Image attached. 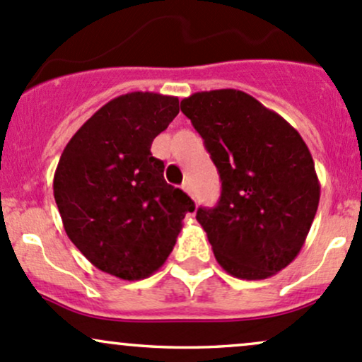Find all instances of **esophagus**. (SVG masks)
I'll return each instance as SVG.
<instances>
[{"mask_svg":"<svg viewBox=\"0 0 362 362\" xmlns=\"http://www.w3.org/2000/svg\"><path fill=\"white\" fill-rule=\"evenodd\" d=\"M182 189H184L185 192H187V194L192 192V189H190V184H189V182H184V184H182Z\"/></svg>","mask_w":362,"mask_h":362,"instance_id":"obj_1","label":"esophagus"}]
</instances>
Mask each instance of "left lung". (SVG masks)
<instances>
[{
    "mask_svg": "<svg viewBox=\"0 0 362 362\" xmlns=\"http://www.w3.org/2000/svg\"><path fill=\"white\" fill-rule=\"evenodd\" d=\"M180 110L220 173V201L196 214L214 257L242 280L276 275L303 249L320 202L308 146L291 123L237 89L196 93Z\"/></svg>",
    "mask_w": 362,
    "mask_h": 362,
    "instance_id": "1",
    "label": "left lung"
}]
</instances>
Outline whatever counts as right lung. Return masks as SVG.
I'll return each mask as SVG.
<instances>
[{
	"label": "right lung",
	"mask_w": 362,
	"mask_h": 362,
	"mask_svg": "<svg viewBox=\"0 0 362 362\" xmlns=\"http://www.w3.org/2000/svg\"><path fill=\"white\" fill-rule=\"evenodd\" d=\"M178 111V98L156 93L111 99L58 161L53 192L66 235L96 268L122 280L158 272L196 209L184 190L166 184L165 165L151 154Z\"/></svg>",
	"instance_id": "1"
}]
</instances>
